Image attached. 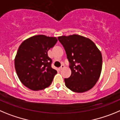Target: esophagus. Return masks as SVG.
Here are the masks:
<instances>
[{"instance_id":"esophagus-1","label":"esophagus","mask_w":120,"mask_h":120,"mask_svg":"<svg viewBox=\"0 0 120 120\" xmlns=\"http://www.w3.org/2000/svg\"><path fill=\"white\" fill-rule=\"evenodd\" d=\"M64 68V64H61V66L60 67V68H59V69L60 70V71H61V70H62L63 69V68Z\"/></svg>"}]
</instances>
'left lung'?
Instances as JSON below:
<instances>
[{"label":"left lung","instance_id":"left-lung-1","mask_svg":"<svg viewBox=\"0 0 120 120\" xmlns=\"http://www.w3.org/2000/svg\"><path fill=\"white\" fill-rule=\"evenodd\" d=\"M58 39L64 47L72 71L71 76L64 79L66 86L76 93L92 88L102 66V54L94 43L78 34L60 36Z\"/></svg>","mask_w":120,"mask_h":120}]
</instances>
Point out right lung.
<instances>
[{
    "instance_id": "add662e5",
    "label": "right lung",
    "mask_w": 120,
    "mask_h": 120,
    "mask_svg": "<svg viewBox=\"0 0 120 120\" xmlns=\"http://www.w3.org/2000/svg\"><path fill=\"white\" fill-rule=\"evenodd\" d=\"M57 42L55 37L37 35L20 45L15 59V68L26 87L37 91L50 86L57 72L51 67L52 60L47 52Z\"/></svg>"
}]
</instances>
